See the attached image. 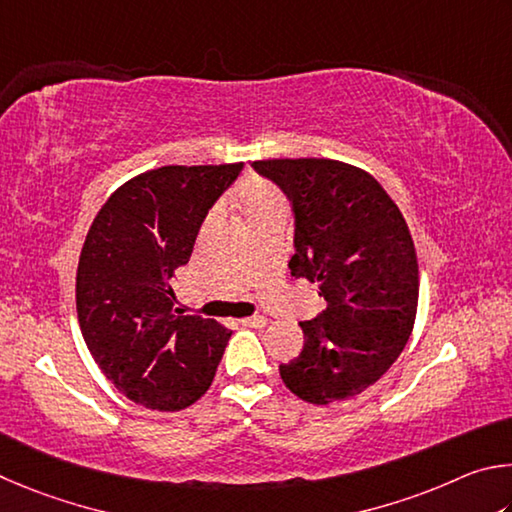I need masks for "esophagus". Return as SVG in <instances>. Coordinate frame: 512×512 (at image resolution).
Instances as JSON below:
<instances>
[{
  "instance_id": "esophagus-1",
  "label": "esophagus",
  "mask_w": 512,
  "mask_h": 512,
  "mask_svg": "<svg viewBox=\"0 0 512 512\" xmlns=\"http://www.w3.org/2000/svg\"><path fill=\"white\" fill-rule=\"evenodd\" d=\"M238 324H240V326H249V328H261V326H265V324H267V319H265V317H261V315H256V317H245V319H240Z\"/></svg>"
}]
</instances>
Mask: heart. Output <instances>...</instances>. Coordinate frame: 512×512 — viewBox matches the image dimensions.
<instances>
[{"mask_svg":"<svg viewBox=\"0 0 512 512\" xmlns=\"http://www.w3.org/2000/svg\"><path fill=\"white\" fill-rule=\"evenodd\" d=\"M238 206L245 222H251L274 209H285L283 195L263 179H251L238 188Z\"/></svg>","mask_w":512,"mask_h":512,"instance_id":"heart-1","label":"heart"}]
</instances>
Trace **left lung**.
<instances>
[{"label":"left lung","mask_w":512,"mask_h":512,"mask_svg":"<svg viewBox=\"0 0 512 512\" xmlns=\"http://www.w3.org/2000/svg\"><path fill=\"white\" fill-rule=\"evenodd\" d=\"M290 197L294 279L319 285L326 310L301 321V353L281 364L312 405L353 398L398 360L414 330L418 261L396 202L366 170L335 159L254 161Z\"/></svg>","instance_id":"8db88e82"}]
</instances>
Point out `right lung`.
<instances>
[{
	"label": "right lung",
	"mask_w": 512,
	"mask_h": 512,
	"mask_svg": "<svg viewBox=\"0 0 512 512\" xmlns=\"http://www.w3.org/2000/svg\"><path fill=\"white\" fill-rule=\"evenodd\" d=\"M240 170H148L116 188L87 231L76 272L80 333L105 378L137 405L179 411L211 387L231 330L182 315L170 281Z\"/></svg>",
	"instance_id": "add662e5"
}]
</instances>
